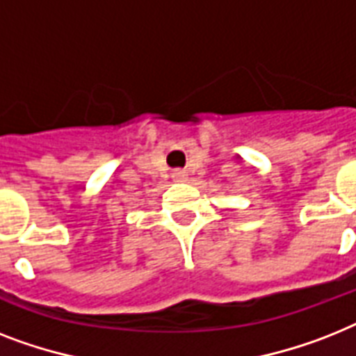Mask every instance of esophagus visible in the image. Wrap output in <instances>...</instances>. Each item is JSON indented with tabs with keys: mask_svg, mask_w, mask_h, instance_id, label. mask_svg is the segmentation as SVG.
Instances as JSON below:
<instances>
[{
	"mask_svg": "<svg viewBox=\"0 0 356 356\" xmlns=\"http://www.w3.org/2000/svg\"><path fill=\"white\" fill-rule=\"evenodd\" d=\"M173 179H175L177 183H186L188 173L184 172V170H175V172H173Z\"/></svg>",
	"mask_w": 356,
	"mask_h": 356,
	"instance_id": "esophagus-1",
	"label": "esophagus"
}]
</instances>
